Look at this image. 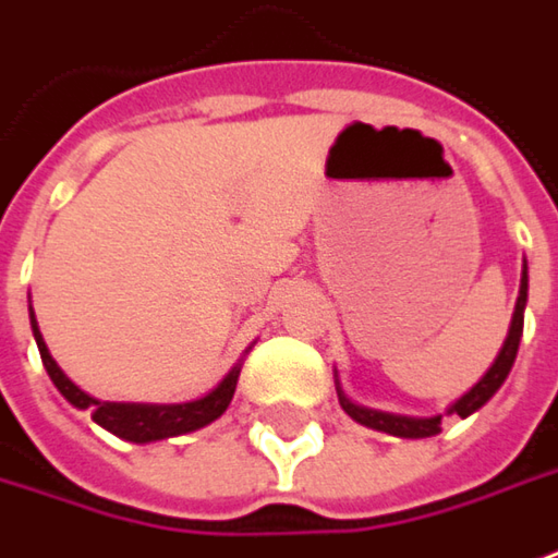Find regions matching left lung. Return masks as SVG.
Here are the masks:
<instances>
[{
	"label": "left lung",
	"instance_id": "8db88e82",
	"mask_svg": "<svg viewBox=\"0 0 558 558\" xmlns=\"http://www.w3.org/2000/svg\"><path fill=\"white\" fill-rule=\"evenodd\" d=\"M525 304H529V260H522V279H519V298H515L513 319H510V331H507V340L500 347V353L492 362V368L480 377V384H473L470 390L463 392L461 399H454L445 414H458V417H470L473 411H480L497 390L500 384L507 380L510 368H513L515 353H519V340H522V325H525ZM335 387H338V402L340 409L347 411L356 424L368 429H377V433H390V436H399V439H427V436H436L442 433V414H433V417H411V414H392V411H377L365 409L353 402L343 387H340L338 375H335Z\"/></svg>",
	"mask_w": 558,
	"mask_h": 558
}]
</instances>
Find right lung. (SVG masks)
I'll list each match as a JSON object with an SVG mask.
<instances>
[{"label": "right lung", "mask_w": 558, "mask_h": 558, "mask_svg": "<svg viewBox=\"0 0 558 558\" xmlns=\"http://www.w3.org/2000/svg\"><path fill=\"white\" fill-rule=\"evenodd\" d=\"M29 328H33V338H36V347H39L45 372L51 377V384L61 390L63 399L70 405H76V409L92 411L95 424H100L107 433H113V436L125 439V442H159V439H171V436H183V433L208 427L233 402L239 372H242V359H239L215 390L205 392L199 399H193V402H171V405H153V402H100V399L88 396L85 390H78L76 384L63 375L61 365L51 359L48 343H45L43 331H39V323H36L33 304H29Z\"/></svg>", "instance_id": "right-lung-1"}]
</instances>
